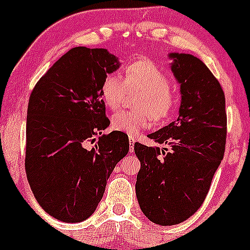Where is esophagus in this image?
<instances>
[{"instance_id":"34e87169","label":"esophagus","mask_w":250,"mask_h":250,"mask_svg":"<svg viewBox=\"0 0 250 250\" xmlns=\"http://www.w3.org/2000/svg\"><path fill=\"white\" fill-rule=\"evenodd\" d=\"M134 144H135L134 138H129V150H130V152H133V150H134Z\"/></svg>"}]
</instances>
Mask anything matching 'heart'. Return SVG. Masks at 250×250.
<instances>
[{"label":"heart","instance_id":"obj_1","mask_svg":"<svg viewBox=\"0 0 250 250\" xmlns=\"http://www.w3.org/2000/svg\"><path fill=\"white\" fill-rule=\"evenodd\" d=\"M140 92L135 100L137 111L117 112L111 118V129L135 137L150 125L151 117L165 122L179 105L178 93L172 88L169 75L151 60H137L125 67V80L118 74H109L100 85V95L107 107L117 110L125 95Z\"/></svg>","mask_w":250,"mask_h":250}]
</instances>
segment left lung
I'll list each match as a JSON object with an SVG mask.
<instances>
[{
  "instance_id": "left-lung-1",
  "label": "left lung",
  "mask_w": 250,
  "mask_h": 250,
  "mask_svg": "<svg viewBox=\"0 0 250 250\" xmlns=\"http://www.w3.org/2000/svg\"><path fill=\"white\" fill-rule=\"evenodd\" d=\"M180 83L179 117L148 134L169 150L134 144L140 161L135 191L146 218L161 226L180 224L201 208L223 161L228 133L225 94L198 58L172 53Z\"/></svg>"
}]
</instances>
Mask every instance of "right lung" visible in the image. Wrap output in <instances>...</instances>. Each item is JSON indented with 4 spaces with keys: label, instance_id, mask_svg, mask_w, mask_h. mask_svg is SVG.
Masks as SVG:
<instances>
[{
    "label": "right lung",
    "instance_id": "right-lung-1",
    "mask_svg": "<svg viewBox=\"0 0 250 250\" xmlns=\"http://www.w3.org/2000/svg\"><path fill=\"white\" fill-rule=\"evenodd\" d=\"M118 65L106 49L75 47L40 78L30 95L27 180L40 206L64 223H80L94 213L113 168L129 151L127 134H102L110 121L100 85Z\"/></svg>",
    "mask_w": 250,
    "mask_h": 250
}]
</instances>
